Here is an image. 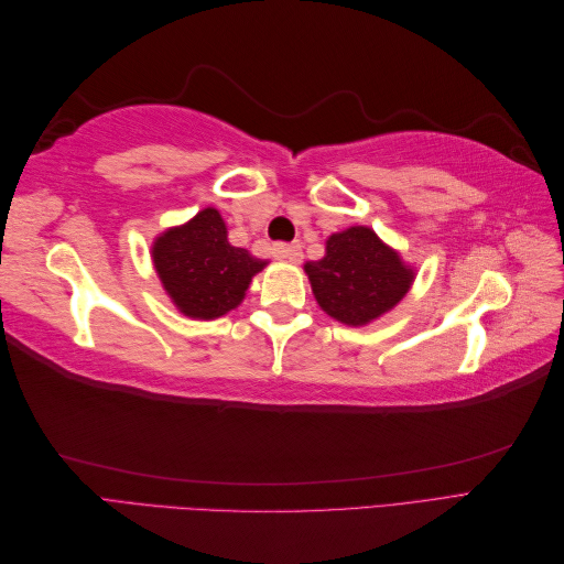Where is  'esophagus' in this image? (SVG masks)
Masks as SVG:
<instances>
[{"mask_svg":"<svg viewBox=\"0 0 564 564\" xmlns=\"http://www.w3.org/2000/svg\"><path fill=\"white\" fill-rule=\"evenodd\" d=\"M272 251H275L278 259H286V261H292V263H299L303 259V247L299 242H292V245L278 242Z\"/></svg>","mask_w":564,"mask_h":564,"instance_id":"34e87169","label":"esophagus"}]
</instances>
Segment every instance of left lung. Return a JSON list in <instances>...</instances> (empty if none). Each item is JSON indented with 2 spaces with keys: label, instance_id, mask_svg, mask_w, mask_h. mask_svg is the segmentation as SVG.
Instances as JSON below:
<instances>
[{
  "label": "left lung",
  "instance_id": "obj_1",
  "mask_svg": "<svg viewBox=\"0 0 564 564\" xmlns=\"http://www.w3.org/2000/svg\"><path fill=\"white\" fill-rule=\"evenodd\" d=\"M319 308L344 324H367L388 313L414 280L373 230L355 226L327 240V256L305 263Z\"/></svg>",
  "mask_w": 564,
  "mask_h": 564
}]
</instances>
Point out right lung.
Masks as SVG:
<instances>
[{
  "label": "right lung",
  "instance_id": "right-lung-1",
  "mask_svg": "<svg viewBox=\"0 0 564 564\" xmlns=\"http://www.w3.org/2000/svg\"><path fill=\"white\" fill-rule=\"evenodd\" d=\"M152 261L181 313L197 319H214L240 305L251 278L268 263L228 242L216 209L164 232L152 247Z\"/></svg>",
  "mask_w": 564,
  "mask_h": 564
}]
</instances>
